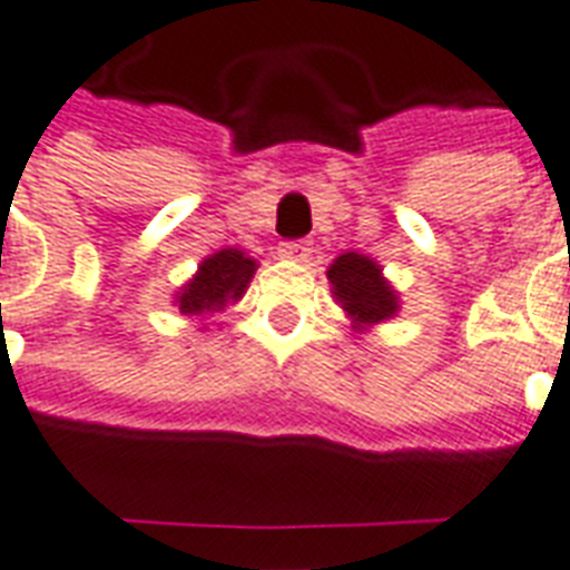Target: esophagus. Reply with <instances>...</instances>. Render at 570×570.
I'll use <instances>...</instances> for the list:
<instances>
[{
	"label": "esophagus",
	"mask_w": 570,
	"mask_h": 570,
	"mask_svg": "<svg viewBox=\"0 0 570 570\" xmlns=\"http://www.w3.org/2000/svg\"><path fill=\"white\" fill-rule=\"evenodd\" d=\"M281 256L284 259H293V263H305L311 256V244L307 242H284L281 244Z\"/></svg>",
	"instance_id": "obj_1"
}]
</instances>
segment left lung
Returning a JSON list of instances; mask_svg holds the SVG:
<instances>
[{
  "label": "left lung",
  "instance_id": "obj_1",
  "mask_svg": "<svg viewBox=\"0 0 570 570\" xmlns=\"http://www.w3.org/2000/svg\"><path fill=\"white\" fill-rule=\"evenodd\" d=\"M326 277L332 296L350 317V328L360 335L381 326L386 320L399 317V311H402L399 289L383 277V265L365 253L347 250L335 256Z\"/></svg>",
  "mask_w": 570,
  "mask_h": 570
}]
</instances>
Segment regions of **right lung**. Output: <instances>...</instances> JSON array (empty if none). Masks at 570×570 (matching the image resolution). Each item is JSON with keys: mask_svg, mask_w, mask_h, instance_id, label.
<instances>
[{"mask_svg": "<svg viewBox=\"0 0 570 570\" xmlns=\"http://www.w3.org/2000/svg\"><path fill=\"white\" fill-rule=\"evenodd\" d=\"M259 263L238 247H223L199 263L196 274L175 293V305L187 320H208L242 302Z\"/></svg>", "mask_w": 570, "mask_h": 570, "instance_id": "right-lung-1", "label": "right lung"}]
</instances>
